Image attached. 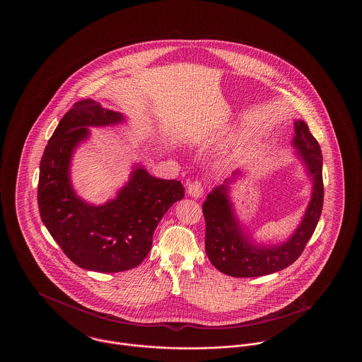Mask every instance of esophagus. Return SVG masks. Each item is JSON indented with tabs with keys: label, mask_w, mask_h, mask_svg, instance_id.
<instances>
[{
	"label": "esophagus",
	"mask_w": 362,
	"mask_h": 362,
	"mask_svg": "<svg viewBox=\"0 0 362 362\" xmlns=\"http://www.w3.org/2000/svg\"><path fill=\"white\" fill-rule=\"evenodd\" d=\"M187 191H189V197L199 198V197L204 195L205 189H204V185H202L201 180H194V182H189Z\"/></svg>",
	"instance_id": "34e87169"
}]
</instances>
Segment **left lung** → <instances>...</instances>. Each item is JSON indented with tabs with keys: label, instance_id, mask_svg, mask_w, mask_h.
Segmentation results:
<instances>
[{
	"label": "left lung",
	"instance_id": "1",
	"mask_svg": "<svg viewBox=\"0 0 362 362\" xmlns=\"http://www.w3.org/2000/svg\"><path fill=\"white\" fill-rule=\"evenodd\" d=\"M293 145L298 149L313 180V191L305 216L294 235L282 245L257 247L244 235L226 195L220 186L207 195L202 205L206 223L205 250L213 266L226 276L248 278L267 276L296 262L310 241L323 209V157L316 138L304 121L294 122ZM228 183V182H225Z\"/></svg>",
	"mask_w": 362,
	"mask_h": 362
}]
</instances>
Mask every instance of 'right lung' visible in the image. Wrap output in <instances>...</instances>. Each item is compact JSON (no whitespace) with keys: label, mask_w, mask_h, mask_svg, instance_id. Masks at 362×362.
<instances>
[{"label":"right lung","mask_w":362,"mask_h":362,"mask_svg":"<svg viewBox=\"0 0 362 362\" xmlns=\"http://www.w3.org/2000/svg\"><path fill=\"white\" fill-rule=\"evenodd\" d=\"M123 119L95 100L73 104L54 130L40 160L37 206L43 224L65 255L81 269L118 273L134 269L149 254L156 226L176 201L185 197L179 180L151 176L136 168L114 201L92 206L71 189L69 164L88 126Z\"/></svg>","instance_id":"1"}]
</instances>
